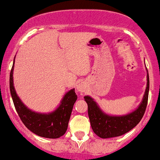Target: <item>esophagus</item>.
Listing matches in <instances>:
<instances>
[{"label": "esophagus", "instance_id": "esophagus-1", "mask_svg": "<svg viewBox=\"0 0 160 160\" xmlns=\"http://www.w3.org/2000/svg\"><path fill=\"white\" fill-rule=\"evenodd\" d=\"M77 89L78 91H80V92H84V85H82V84H79L77 86Z\"/></svg>", "mask_w": 160, "mask_h": 160}]
</instances>
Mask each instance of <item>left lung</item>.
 Masks as SVG:
<instances>
[{"instance_id": "left-lung-1", "label": "left lung", "mask_w": 160, "mask_h": 160, "mask_svg": "<svg viewBox=\"0 0 160 160\" xmlns=\"http://www.w3.org/2000/svg\"><path fill=\"white\" fill-rule=\"evenodd\" d=\"M150 80L147 74V85L142 103L136 111L123 116H111L103 113L97 103L88 96L84 97L88 104V118L93 132L102 138H110L121 136L135 127L145 114L148 102Z\"/></svg>"}]
</instances>
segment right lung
<instances>
[{"mask_svg": "<svg viewBox=\"0 0 160 160\" xmlns=\"http://www.w3.org/2000/svg\"><path fill=\"white\" fill-rule=\"evenodd\" d=\"M13 70L14 64L9 75V89L16 111L24 125L33 133L43 138H58L64 135L68 129L73 106L77 99L75 89L73 88L66 93L60 106L53 112L36 113L27 108L16 94L13 83Z\"/></svg>", "mask_w": 160, "mask_h": 160, "instance_id": "add662e5", "label": "right lung"}]
</instances>
